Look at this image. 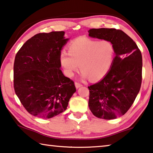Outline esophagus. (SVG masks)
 <instances>
[{
	"mask_svg": "<svg viewBox=\"0 0 153 153\" xmlns=\"http://www.w3.org/2000/svg\"><path fill=\"white\" fill-rule=\"evenodd\" d=\"M75 86H76V88H79V87H81L82 86V84L79 83V82H76V83H75Z\"/></svg>",
	"mask_w": 153,
	"mask_h": 153,
	"instance_id": "1",
	"label": "esophagus"
}]
</instances>
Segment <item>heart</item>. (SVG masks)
<instances>
[{
  "mask_svg": "<svg viewBox=\"0 0 153 153\" xmlns=\"http://www.w3.org/2000/svg\"><path fill=\"white\" fill-rule=\"evenodd\" d=\"M68 52L60 53V64L67 77L74 76L79 69L84 78L91 81L102 79L112 66L115 56L114 46L107 40L98 41L86 37L73 40Z\"/></svg>",
  "mask_w": 153,
  "mask_h": 153,
  "instance_id": "b5f03b06",
  "label": "heart"
}]
</instances>
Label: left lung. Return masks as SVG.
Instances as JSON below:
<instances>
[{
	"mask_svg": "<svg viewBox=\"0 0 153 153\" xmlns=\"http://www.w3.org/2000/svg\"><path fill=\"white\" fill-rule=\"evenodd\" d=\"M88 35L110 42L116 56L108 74L88 86V106L94 116L115 119L129 110L139 93L142 78V57L135 42L116 28H92Z\"/></svg>",
	"mask_w": 153,
	"mask_h": 153,
	"instance_id": "obj_1",
	"label": "left lung"
}]
</instances>
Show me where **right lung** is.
I'll return each instance as SVG.
<instances>
[{"instance_id":"right-lung-1","label":"right lung","mask_w":153,"mask_h":153,"mask_svg":"<svg viewBox=\"0 0 153 153\" xmlns=\"http://www.w3.org/2000/svg\"><path fill=\"white\" fill-rule=\"evenodd\" d=\"M64 35V31L37 34L16 55V94L26 111L39 118H50L63 112L76 91L74 81L60 70V53L69 40Z\"/></svg>"}]
</instances>
